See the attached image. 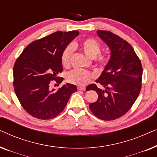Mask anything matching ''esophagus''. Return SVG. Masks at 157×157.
Returning a JSON list of instances; mask_svg holds the SVG:
<instances>
[{"label": "esophagus", "mask_w": 157, "mask_h": 157, "mask_svg": "<svg viewBox=\"0 0 157 157\" xmlns=\"http://www.w3.org/2000/svg\"><path fill=\"white\" fill-rule=\"evenodd\" d=\"M86 88L84 86H78V90L79 91H85Z\"/></svg>", "instance_id": "1"}]
</instances>
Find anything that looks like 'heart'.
Returning a JSON list of instances; mask_svg holds the SVG:
<instances>
[{
  "instance_id": "obj_1",
  "label": "heart",
  "mask_w": 157,
  "mask_h": 157,
  "mask_svg": "<svg viewBox=\"0 0 157 157\" xmlns=\"http://www.w3.org/2000/svg\"><path fill=\"white\" fill-rule=\"evenodd\" d=\"M79 46L83 52L90 59L95 58L96 63L100 68L105 67L108 61V57L106 55H97L101 52V46L97 40L92 38H86L80 43ZM74 50V46L71 44H68L63 49L61 53V62L63 66H68L69 65L70 59ZM92 78H93V74L88 71L83 69H74L68 73L66 76V79L68 82L78 86L86 85Z\"/></svg>"
}]
</instances>
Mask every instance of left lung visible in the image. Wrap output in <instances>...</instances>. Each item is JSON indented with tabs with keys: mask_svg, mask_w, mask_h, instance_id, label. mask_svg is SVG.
Returning <instances> with one entry per match:
<instances>
[{
	"mask_svg": "<svg viewBox=\"0 0 157 157\" xmlns=\"http://www.w3.org/2000/svg\"><path fill=\"white\" fill-rule=\"evenodd\" d=\"M97 35L110 49L109 61L96 83L88 86L98 94L96 102L89 104L91 112L98 119L110 121L122 117L138 98L141 88L142 66L127 41L109 31H98Z\"/></svg>",
	"mask_w": 157,
	"mask_h": 157,
	"instance_id": "left-lung-1",
	"label": "left lung"
}]
</instances>
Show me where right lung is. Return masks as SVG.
<instances>
[{"mask_svg": "<svg viewBox=\"0 0 157 157\" xmlns=\"http://www.w3.org/2000/svg\"><path fill=\"white\" fill-rule=\"evenodd\" d=\"M78 31H57L35 40L25 48L13 67V86L23 108L32 117L51 119L63 110L73 93L74 84L67 83L56 91L49 88L51 81L61 83L58 77L63 71L61 53L78 36Z\"/></svg>", "mask_w": 157, "mask_h": 157, "instance_id": "right-lung-1", "label": "right lung"}]
</instances>
